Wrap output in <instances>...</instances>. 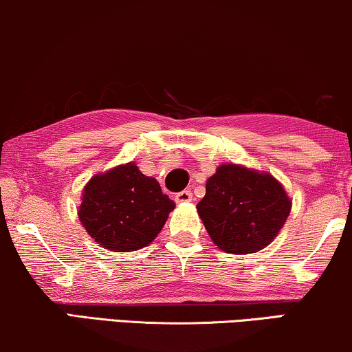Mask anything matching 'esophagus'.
<instances>
[{
  "label": "esophagus",
  "mask_w": 352,
  "mask_h": 352,
  "mask_svg": "<svg viewBox=\"0 0 352 352\" xmlns=\"http://www.w3.org/2000/svg\"><path fill=\"white\" fill-rule=\"evenodd\" d=\"M175 201L177 202H190L192 201V192L190 190H183L175 195Z\"/></svg>",
  "instance_id": "esophagus-1"
}]
</instances>
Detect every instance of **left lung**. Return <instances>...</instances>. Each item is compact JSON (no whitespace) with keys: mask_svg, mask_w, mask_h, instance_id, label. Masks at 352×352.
<instances>
[{"mask_svg":"<svg viewBox=\"0 0 352 352\" xmlns=\"http://www.w3.org/2000/svg\"><path fill=\"white\" fill-rule=\"evenodd\" d=\"M290 207L284 188L270 174L223 164L207 180L197 212L221 250L254 254L274 239Z\"/></svg>","mask_w":352,"mask_h":352,"instance_id":"1","label":"left lung"}]
</instances>
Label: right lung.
I'll use <instances>...</instances> for the list:
<instances>
[{"instance_id":"obj_1","label":"right lung","mask_w":352,"mask_h":352,"mask_svg":"<svg viewBox=\"0 0 352 352\" xmlns=\"http://www.w3.org/2000/svg\"><path fill=\"white\" fill-rule=\"evenodd\" d=\"M174 207L155 178L129 162L87 183L79 219L98 244L113 252H132L153 242Z\"/></svg>"}]
</instances>
